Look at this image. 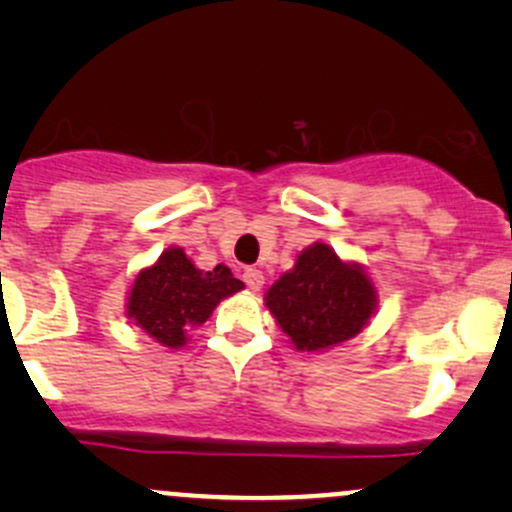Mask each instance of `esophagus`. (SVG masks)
Instances as JSON below:
<instances>
[{"instance_id":"obj_1","label":"esophagus","mask_w":512,"mask_h":512,"mask_svg":"<svg viewBox=\"0 0 512 512\" xmlns=\"http://www.w3.org/2000/svg\"><path fill=\"white\" fill-rule=\"evenodd\" d=\"M243 281L248 284L250 291H260L264 286V274L260 272V269H245L243 272Z\"/></svg>"}]
</instances>
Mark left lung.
Instances as JSON below:
<instances>
[{
  "label": "left lung",
  "instance_id": "1",
  "mask_svg": "<svg viewBox=\"0 0 512 512\" xmlns=\"http://www.w3.org/2000/svg\"><path fill=\"white\" fill-rule=\"evenodd\" d=\"M264 305L293 349L320 354L366 330L378 310V289L363 264L342 260L317 240L269 286Z\"/></svg>",
  "mask_w": 512,
  "mask_h": 512
}]
</instances>
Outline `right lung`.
Returning a JSON list of instances; mask_svg holds the SVG:
<instances>
[{"label": "right lung", "mask_w": 512, "mask_h": 512, "mask_svg": "<svg viewBox=\"0 0 512 512\" xmlns=\"http://www.w3.org/2000/svg\"><path fill=\"white\" fill-rule=\"evenodd\" d=\"M245 284L226 264L199 269L185 250L173 245L149 267L139 269L127 291L125 315L168 349H182L187 332L204 325L223 298L243 291Z\"/></svg>", "instance_id": "obj_1"}]
</instances>
